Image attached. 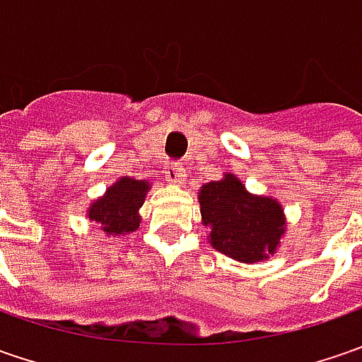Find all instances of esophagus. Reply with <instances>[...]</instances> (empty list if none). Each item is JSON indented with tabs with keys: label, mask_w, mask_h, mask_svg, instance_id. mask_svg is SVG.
Listing matches in <instances>:
<instances>
[{
	"label": "esophagus",
	"mask_w": 362,
	"mask_h": 362,
	"mask_svg": "<svg viewBox=\"0 0 362 362\" xmlns=\"http://www.w3.org/2000/svg\"><path fill=\"white\" fill-rule=\"evenodd\" d=\"M165 177H167V181L171 183V185H183V181H185V169L179 165V163H171L167 169H165Z\"/></svg>",
	"instance_id": "1"
}]
</instances>
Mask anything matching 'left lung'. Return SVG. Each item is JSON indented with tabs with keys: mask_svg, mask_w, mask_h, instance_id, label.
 Instances as JSON below:
<instances>
[{
	"mask_svg": "<svg viewBox=\"0 0 362 362\" xmlns=\"http://www.w3.org/2000/svg\"><path fill=\"white\" fill-rule=\"evenodd\" d=\"M202 223L209 228L207 240L217 252L242 264L268 259L286 233L282 203L250 193L240 177L223 173L199 189Z\"/></svg>",
	"mask_w": 362,
	"mask_h": 362,
	"instance_id": "obj_1",
	"label": "left lung"
}]
</instances>
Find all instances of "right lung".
Returning a JSON list of instances; mask_svg holds the SVG:
<instances>
[{"mask_svg":"<svg viewBox=\"0 0 362 362\" xmlns=\"http://www.w3.org/2000/svg\"><path fill=\"white\" fill-rule=\"evenodd\" d=\"M151 183L146 179L120 177L105 195L94 199L86 209V217L98 223L106 238H124L141 226V207Z\"/></svg>","mask_w":362,"mask_h":362,"instance_id":"1","label":"right lung"}]
</instances>
